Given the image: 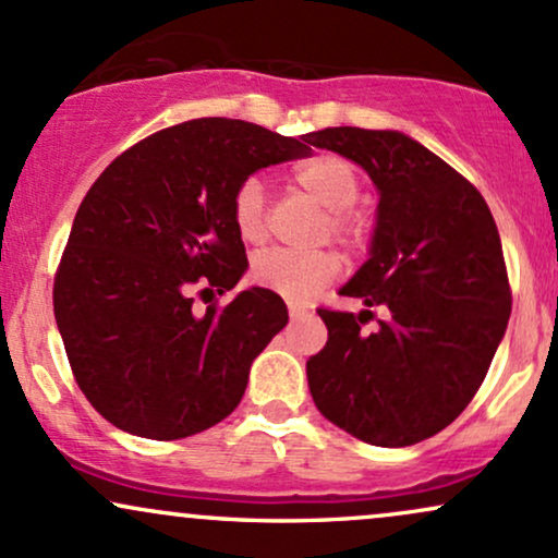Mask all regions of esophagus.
Listing matches in <instances>:
<instances>
[{
    "label": "esophagus",
    "mask_w": 558,
    "mask_h": 558,
    "mask_svg": "<svg viewBox=\"0 0 558 558\" xmlns=\"http://www.w3.org/2000/svg\"><path fill=\"white\" fill-rule=\"evenodd\" d=\"M288 315H291V319H301V317L310 315V310L301 304H288Z\"/></svg>",
    "instance_id": "esophagus-1"
}]
</instances>
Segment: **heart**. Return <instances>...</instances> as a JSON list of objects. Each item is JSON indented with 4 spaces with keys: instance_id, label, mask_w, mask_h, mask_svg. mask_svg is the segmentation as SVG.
I'll use <instances>...</instances> for the list:
<instances>
[{
    "instance_id": "1",
    "label": "heart",
    "mask_w": 558,
    "mask_h": 558,
    "mask_svg": "<svg viewBox=\"0 0 558 558\" xmlns=\"http://www.w3.org/2000/svg\"><path fill=\"white\" fill-rule=\"evenodd\" d=\"M293 189L325 207L319 239H336L345 248H364L373 235L369 220L354 209L360 196V172L345 157L315 155L299 162L291 172ZM230 220L243 243L267 239V196L259 178L248 175L230 196ZM341 259L330 248L315 252H288L267 248L252 262L254 286L278 293L288 301H310L317 291L336 280Z\"/></svg>"
}]
</instances>
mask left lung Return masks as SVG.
<instances>
[{
    "instance_id": "1",
    "label": "left lung",
    "mask_w": 558,
    "mask_h": 558,
    "mask_svg": "<svg viewBox=\"0 0 558 558\" xmlns=\"http://www.w3.org/2000/svg\"><path fill=\"white\" fill-rule=\"evenodd\" d=\"M304 141L354 159L380 191L369 259L341 288L367 310H317L328 343L306 362L312 399L364 444H420L464 412L504 338L498 228L475 185L399 131L343 125Z\"/></svg>"
}]
</instances>
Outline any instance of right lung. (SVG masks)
Masks as SVG:
<instances>
[{"label":"right lung","instance_id":"1","mask_svg":"<svg viewBox=\"0 0 558 558\" xmlns=\"http://www.w3.org/2000/svg\"><path fill=\"white\" fill-rule=\"evenodd\" d=\"M304 141V138H301ZM230 118L162 128L96 178L54 275V319L75 383L120 430L178 440L239 407L248 367L286 328L265 288L196 315L194 293L246 272L230 196L267 165L310 146Z\"/></svg>","mask_w":558,"mask_h":558}]
</instances>
